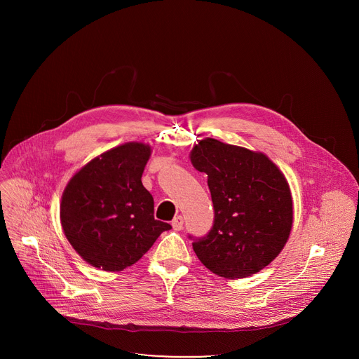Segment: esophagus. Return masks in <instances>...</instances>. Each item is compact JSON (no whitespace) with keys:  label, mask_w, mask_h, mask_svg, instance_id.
I'll return each mask as SVG.
<instances>
[{"label":"esophagus","mask_w":359,"mask_h":359,"mask_svg":"<svg viewBox=\"0 0 359 359\" xmlns=\"http://www.w3.org/2000/svg\"><path fill=\"white\" fill-rule=\"evenodd\" d=\"M172 226H173V229H175L176 231L182 230V229H183V217H182V216L175 217V219H173V222H172Z\"/></svg>","instance_id":"obj_1"}]
</instances>
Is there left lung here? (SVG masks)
Listing matches in <instances>:
<instances>
[{
  "instance_id": "left-lung-1",
  "label": "left lung",
  "mask_w": 359,
  "mask_h": 359,
  "mask_svg": "<svg viewBox=\"0 0 359 359\" xmlns=\"http://www.w3.org/2000/svg\"><path fill=\"white\" fill-rule=\"evenodd\" d=\"M208 175L215 208L212 230L193 238L198 260L224 278H244L269 266L292 227V198L281 170L260 151L206 137L190 151Z\"/></svg>"
}]
</instances>
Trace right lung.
<instances>
[{"label": "right lung", "instance_id": "1", "mask_svg": "<svg viewBox=\"0 0 359 359\" xmlns=\"http://www.w3.org/2000/svg\"><path fill=\"white\" fill-rule=\"evenodd\" d=\"M150 146L129 142L92 159L67 184L61 200L64 233L96 269L122 271L143 257L172 226L153 216L142 184Z\"/></svg>", "mask_w": 359, "mask_h": 359}]
</instances>
